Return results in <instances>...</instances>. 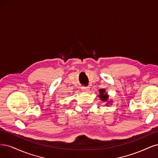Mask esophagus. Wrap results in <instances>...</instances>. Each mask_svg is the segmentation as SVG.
Returning <instances> with one entry per match:
<instances>
[{"instance_id": "34e87169", "label": "esophagus", "mask_w": 158, "mask_h": 158, "mask_svg": "<svg viewBox=\"0 0 158 158\" xmlns=\"http://www.w3.org/2000/svg\"><path fill=\"white\" fill-rule=\"evenodd\" d=\"M89 89H90L89 86H82V87H81V90H82V91H83V92H88Z\"/></svg>"}]
</instances>
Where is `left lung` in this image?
<instances>
[{
    "label": "left lung",
    "mask_w": 158,
    "mask_h": 158,
    "mask_svg": "<svg viewBox=\"0 0 158 158\" xmlns=\"http://www.w3.org/2000/svg\"><path fill=\"white\" fill-rule=\"evenodd\" d=\"M99 92H100V96L99 97L102 100V101H106L107 100H108V96L106 94H104L105 93V90L104 89H100L99 90Z\"/></svg>",
    "instance_id": "8db88e82"
}]
</instances>
